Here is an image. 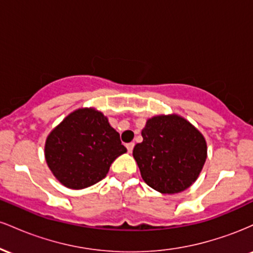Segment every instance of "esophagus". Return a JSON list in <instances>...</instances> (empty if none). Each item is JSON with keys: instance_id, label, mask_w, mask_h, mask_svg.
Returning <instances> with one entry per match:
<instances>
[{"instance_id": "34e87169", "label": "esophagus", "mask_w": 253, "mask_h": 253, "mask_svg": "<svg viewBox=\"0 0 253 253\" xmlns=\"http://www.w3.org/2000/svg\"><path fill=\"white\" fill-rule=\"evenodd\" d=\"M126 147H127V150H128V152L130 153V152H132V151H133V147H134V143L127 144Z\"/></svg>"}]
</instances>
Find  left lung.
<instances>
[{"instance_id":"8db88e82","label":"left lung","mask_w":253,"mask_h":253,"mask_svg":"<svg viewBox=\"0 0 253 253\" xmlns=\"http://www.w3.org/2000/svg\"><path fill=\"white\" fill-rule=\"evenodd\" d=\"M143 141L133 149L140 175L162 194L188 189L201 173L207 159L205 136L187 119L161 114L147 119Z\"/></svg>"}]
</instances>
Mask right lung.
Listing matches in <instances>:
<instances>
[{
  "label": "right lung",
  "mask_w": 253,
  "mask_h": 253,
  "mask_svg": "<svg viewBox=\"0 0 253 253\" xmlns=\"http://www.w3.org/2000/svg\"><path fill=\"white\" fill-rule=\"evenodd\" d=\"M127 152L108 118L95 108H78L51 130L45 159L64 187L84 189L108 173L110 165Z\"/></svg>",
  "instance_id": "right-lung-1"
}]
</instances>
